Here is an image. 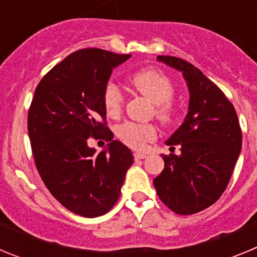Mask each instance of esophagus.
<instances>
[{
    "label": "esophagus",
    "mask_w": 257,
    "mask_h": 257,
    "mask_svg": "<svg viewBox=\"0 0 257 257\" xmlns=\"http://www.w3.org/2000/svg\"><path fill=\"white\" fill-rule=\"evenodd\" d=\"M145 157H147V154L142 153V152H138V153H134V158H135V160H144Z\"/></svg>",
    "instance_id": "1"
}]
</instances>
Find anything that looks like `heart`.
<instances>
[{"instance_id": "b5f03b06", "label": "heart", "mask_w": 257, "mask_h": 257, "mask_svg": "<svg viewBox=\"0 0 257 257\" xmlns=\"http://www.w3.org/2000/svg\"><path fill=\"white\" fill-rule=\"evenodd\" d=\"M127 83L134 91L143 95L154 104V117L163 124L171 126L176 121L178 109L172 97L175 86L169 77L156 69H142L131 74ZM124 97L119 87L106 85L103 92V105L109 117H118L123 106ZM118 139L133 149H142L156 136V127L151 123L124 122L117 128Z\"/></svg>"}]
</instances>
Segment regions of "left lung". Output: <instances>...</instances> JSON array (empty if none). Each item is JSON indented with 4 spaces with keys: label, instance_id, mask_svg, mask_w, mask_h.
<instances>
[{
    "label": "left lung",
    "instance_id": "left-lung-1",
    "mask_svg": "<svg viewBox=\"0 0 257 257\" xmlns=\"http://www.w3.org/2000/svg\"><path fill=\"white\" fill-rule=\"evenodd\" d=\"M181 70L190 92L189 112L166 144L180 145L179 156L162 158L165 169L153 180L161 201L175 213L193 215L213 205L228 187L242 148V130L233 104L189 61L158 55Z\"/></svg>",
    "mask_w": 257,
    "mask_h": 257
}]
</instances>
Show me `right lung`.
<instances>
[{
    "instance_id": "obj_1",
    "label": "right lung",
    "mask_w": 257,
    "mask_h": 257,
    "mask_svg": "<svg viewBox=\"0 0 257 257\" xmlns=\"http://www.w3.org/2000/svg\"><path fill=\"white\" fill-rule=\"evenodd\" d=\"M131 55L81 49L50 69L36 87L28 110V134L36 167L61 205L85 217L108 212L121 194L131 151L113 140L103 92L113 68ZM90 137L110 141L99 155Z\"/></svg>"
}]
</instances>
